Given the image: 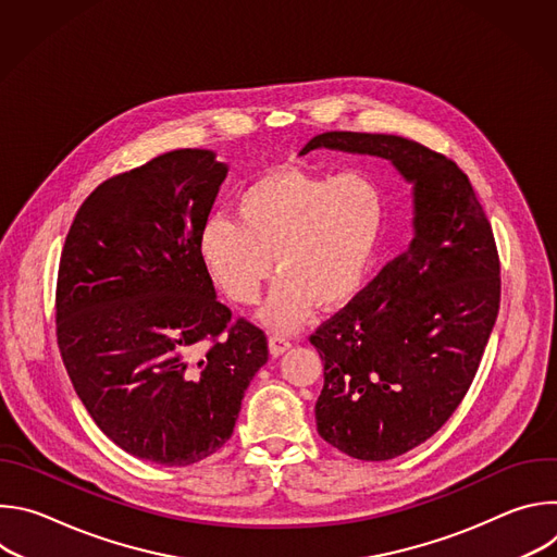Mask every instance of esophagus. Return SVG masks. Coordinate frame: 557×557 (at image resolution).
Listing matches in <instances>:
<instances>
[{"instance_id": "esophagus-1", "label": "esophagus", "mask_w": 557, "mask_h": 557, "mask_svg": "<svg viewBox=\"0 0 557 557\" xmlns=\"http://www.w3.org/2000/svg\"><path fill=\"white\" fill-rule=\"evenodd\" d=\"M290 342L286 339V337H280V335H271L269 337V352L273 355V357H282L286 350H290Z\"/></svg>"}]
</instances>
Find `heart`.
<instances>
[{
  "mask_svg": "<svg viewBox=\"0 0 557 557\" xmlns=\"http://www.w3.org/2000/svg\"><path fill=\"white\" fill-rule=\"evenodd\" d=\"M385 224V194L366 172L339 176L280 168L235 198V220L211 215L198 253L224 295L256 304L280 275L258 320L275 333L299 331L314 304L350 301L372 269Z\"/></svg>",
  "mask_w": 557,
  "mask_h": 557,
  "instance_id": "b5f03b06",
  "label": "heart"
}]
</instances>
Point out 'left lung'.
Instances as JSON below:
<instances>
[{
    "mask_svg": "<svg viewBox=\"0 0 557 557\" xmlns=\"http://www.w3.org/2000/svg\"><path fill=\"white\" fill-rule=\"evenodd\" d=\"M385 158L412 185V243L310 344L324 361L320 436L359 460H389L436 434L467 394L500 306L492 224L443 153L394 134L326 132L299 156Z\"/></svg>",
    "mask_w": 557,
    "mask_h": 557,
    "instance_id": "1",
    "label": "left lung"
}]
</instances>
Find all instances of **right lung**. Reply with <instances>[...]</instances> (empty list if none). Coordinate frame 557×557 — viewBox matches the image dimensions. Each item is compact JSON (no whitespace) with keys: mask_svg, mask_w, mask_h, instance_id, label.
I'll return each instance as SVG.
<instances>
[{"mask_svg":"<svg viewBox=\"0 0 557 557\" xmlns=\"http://www.w3.org/2000/svg\"><path fill=\"white\" fill-rule=\"evenodd\" d=\"M226 172L211 149H174L114 176L76 211L61 253L57 342L70 381L112 443L156 465L218 451L269 359L260 329L228 326L198 253Z\"/></svg>","mask_w":557,"mask_h":557,"instance_id":"right-lung-1","label":"right lung"}]
</instances>
